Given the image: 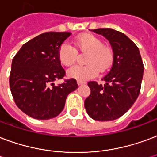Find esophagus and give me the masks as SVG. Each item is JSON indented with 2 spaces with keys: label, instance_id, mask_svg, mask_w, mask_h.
<instances>
[{
  "label": "esophagus",
  "instance_id": "esophagus-1",
  "mask_svg": "<svg viewBox=\"0 0 157 157\" xmlns=\"http://www.w3.org/2000/svg\"><path fill=\"white\" fill-rule=\"evenodd\" d=\"M77 84L79 86H82V85H86V82H82V81H77Z\"/></svg>",
  "mask_w": 157,
  "mask_h": 157
}]
</instances>
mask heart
Masks as SVG:
<instances>
[{"label":"heart","mask_w":157,"mask_h":157,"mask_svg":"<svg viewBox=\"0 0 157 157\" xmlns=\"http://www.w3.org/2000/svg\"><path fill=\"white\" fill-rule=\"evenodd\" d=\"M73 46L63 43L58 51V58L62 65L71 66L77 56L76 51L87 52L85 59L86 66H74L67 71V75L78 81H86L93 78L101 71H105L113 61V53L109 47L103 46L101 40L90 34H82L75 38Z\"/></svg>","instance_id":"heart-1"}]
</instances>
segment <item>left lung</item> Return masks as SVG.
<instances>
[{"instance_id": "1", "label": "left lung", "mask_w": 157, "mask_h": 157, "mask_svg": "<svg viewBox=\"0 0 157 157\" xmlns=\"http://www.w3.org/2000/svg\"><path fill=\"white\" fill-rule=\"evenodd\" d=\"M105 37L113 51V65L102 81L88 82L90 95L85 108L90 118L107 121L118 119L132 107L140 94L144 66L140 51L122 32L111 28L92 30Z\"/></svg>"}]
</instances>
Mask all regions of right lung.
<instances>
[{
    "instance_id": "1",
    "label": "right lung",
    "mask_w": 157,
    "mask_h": 157,
    "mask_svg": "<svg viewBox=\"0 0 157 157\" xmlns=\"http://www.w3.org/2000/svg\"><path fill=\"white\" fill-rule=\"evenodd\" d=\"M70 32H46L24 44L12 60L10 88L21 111L37 120L57 117L67 96L78 87L75 79L55 86L63 78L65 70L58 58L61 44Z\"/></svg>"
}]
</instances>
